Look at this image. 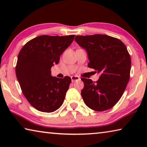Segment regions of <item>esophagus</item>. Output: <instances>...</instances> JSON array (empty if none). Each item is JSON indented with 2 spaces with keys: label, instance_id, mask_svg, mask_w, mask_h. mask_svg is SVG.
<instances>
[{
  "label": "esophagus",
  "instance_id": "34e87169",
  "mask_svg": "<svg viewBox=\"0 0 147 147\" xmlns=\"http://www.w3.org/2000/svg\"><path fill=\"white\" fill-rule=\"evenodd\" d=\"M80 79V77L78 76H71V80L73 82H75L76 80H79Z\"/></svg>",
  "mask_w": 147,
  "mask_h": 147
}]
</instances>
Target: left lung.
I'll list each match as a JSON object with an SVG mask.
<instances>
[{"label": "left lung", "mask_w": 147, "mask_h": 147, "mask_svg": "<svg viewBox=\"0 0 147 147\" xmlns=\"http://www.w3.org/2000/svg\"><path fill=\"white\" fill-rule=\"evenodd\" d=\"M75 41L88 53V66L100 77L97 81L84 78L81 91L84 103L94 111L112 108L120 100L130 79L131 59L119 39L107 35L76 36Z\"/></svg>", "instance_id": "8db88e82"}]
</instances>
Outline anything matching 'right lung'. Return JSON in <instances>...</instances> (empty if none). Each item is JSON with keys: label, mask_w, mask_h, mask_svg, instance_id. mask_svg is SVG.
<instances>
[{"label": "right lung", "mask_w": 147, "mask_h": 147, "mask_svg": "<svg viewBox=\"0 0 147 147\" xmlns=\"http://www.w3.org/2000/svg\"><path fill=\"white\" fill-rule=\"evenodd\" d=\"M74 36H40L29 41L19 52L17 80L28 102L42 112H53L63 102L71 78L52 76L51 69L59 63V56Z\"/></svg>", "instance_id": "add662e5"}]
</instances>
